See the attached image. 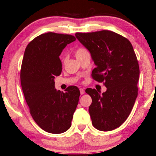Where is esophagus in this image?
Here are the masks:
<instances>
[{"instance_id":"34e87169","label":"esophagus","mask_w":156,"mask_h":156,"mask_svg":"<svg viewBox=\"0 0 156 156\" xmlns=\"http://www.w3.org/2000/svg\"><path fill=\"white\" fill-rule=\"evenodd\" d=\"M80 92L81 95H83L84 93H85V91H84V89H83V88H81V89H80Z\"/></svg>"}]
</instances>
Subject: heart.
<instances>
[{"label":"heart","mask_w":156,"mask_h":156,"mask_svg":"<svg viewBox=\"0 0 156 156\" xmlns=\"http://www.w3.org/2000/svg\"><path fill=\"white\" fill-rule=\"evenodd\" d=\"M89 53L88 52V51L83 48H79L76 51V58H78L81 57V56H83V55H85V54Z\"/></svg>","instance_id":"obj_1"}]
</instances>
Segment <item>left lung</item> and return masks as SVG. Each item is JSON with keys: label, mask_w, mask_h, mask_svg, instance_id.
<instances>
[{"label": "left lung", "mask_w": 156, "mask_h": 156, "mask_svg": "<svg viewBox=\"0 0 156 156\" xmlns=\"http://www.w3.org/2000/svg\"><path fill=\"white\" fill-rule=\"evenodd\" d=\"M78 40L89 51L96 66L95 80L104 82L101 93L88 88L92 98L89 112L92 124L100 131H111L125 122L138 95L139 66L132 45L126 37L110 30L76 33Z\"/></svg>", "instance_id": "obj_1"}]
</instances>
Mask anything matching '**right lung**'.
<instances>
[{"label": "right lung", "mask_w": 156, "mask_h": 156, "mask_svg": "<svg viewBox=\"0 0 156 156\" xmlns=\"http://www.w3.org/2000/svg\"><path fill=\"white\" fill-rule=\"evenodd\" d=\"M74 41L72 35L47 33L31 41L24 51L20 81L25 100L37 124L52 134L69 128L78 104V87H69L63 93L55 86V76L62 71L59 56Z\"/></svg>", "instance_id": "1"}]
</instances>
